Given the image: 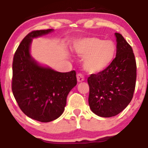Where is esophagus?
Segmentation results:
<instances>
[{
  "label": "esophagus",
  "instance_id": "34e87169",
  "mask_svg": "<svg viewBox=\"0 0 148 148\" xmlns=\"http://www.w3.org/2000/svg\"><path fill=\"white\" fill-rule=\"evenodd\" d=\"M77 81L78 82H82V81H84V76L83 74L81 73H78L77 75Z\"/></svg>",
  "mask_w": 148,
  "mask_h": 148
}]
</instances>
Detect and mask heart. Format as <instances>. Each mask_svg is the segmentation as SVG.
<instances>
[{"label":"heart","mask_w":148,"mask_h":148,"mask_svg":"<svg viewBox=\"0 0 148 148\" xmlns=\"http://www.w3.org/2000/svg\"><path fill=\"white\" fill-rule=\"evenodd\" d=\"M75 52L84 58V67L88 73H99L111 64L116 54V46L112 40L88 37L75 43Z\"/></svg>","instance_id":"heart-1"}]
</instances>
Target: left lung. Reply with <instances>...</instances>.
Segmentation results:
<instances>
[{"instance_id": "1", "label": "left lung", "mask_w": 148, "mask_h": 148, "mask_svg": "<svg viewBox=\"0 0 148 148\" xmlns=\"http://www.w3.org/2000/svg\"><path fill=\"white\" fill-rule=\"evenodd\" d=\"M115 35V58L106 70L88 78L89 107L100 117H112L123 111L132 101L136 85V64L132 46L120 33Z\"/></svg>"}]
</instances>
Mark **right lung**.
<instances>
[{
    "label": "right lung",
    "instance_id": "right-lung-1",
    "mask_svg": "<svg viewBox=\"0 0 148 148\" xmlns=\"http://www.w3.org/2000/svg\"><path fill=\"white\" fill-rule=\"evenodd\" d=\"M52 31L40 29L28 33L18 46L12 64V92L19 108L30 119L44 123L62 114L67 95L77 84L75 70L60 73L40 65L31 57L33 38Z\"/></svg>",
    "mask_w": 148,
    "mask_h": 148
}]
</instances>
